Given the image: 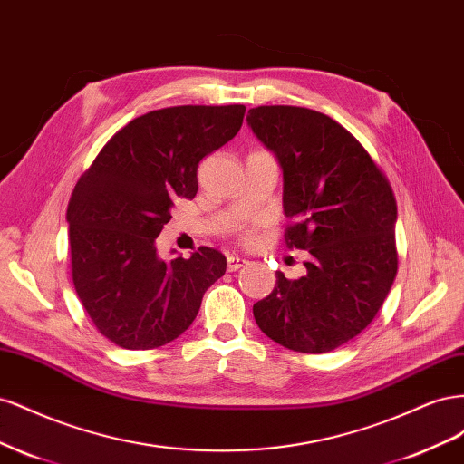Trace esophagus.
<instances>
[{"mask_svg": "<svg viewBox=\"0 0 464 464\" xmlns=\"http://www.w3.org/2000/svg\"><path fill=\"white\" fill-rule=\"evenodd\" d=\"M246 263H247L246 259H240V257L228 256V259H227V269H228L230 273H234V271H237V269H242V266H244Z\"/></svg>", "mask_w": 464, "mask_h": 464, "instance_id": "esophagus-1", "label": "esophagus"}]
</instances>
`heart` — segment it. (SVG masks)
I'll list each match as a JSON object with an SVG mask.
<instances>
[{
    "label": "heart",
    "mask_w": 464,
    "mask_h": 464,
    "mask_svg": "<svg viewBox=\"0 0 464 464\" xmlns=\"http://www.w3.org/2000/svg\"><path fill=\"white\" fill-rule=\"evenodd\" d=\"M240 240L246 247H254L259 240V232L257 227H244L240 228Z\"/></svg>",
    "instance_id": "obj_1"
}]
</instances>
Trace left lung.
Masks as SVG:
<instances>
[{
  "label": "left lung",
  "instance_id": "obj_1",
  "mask_svg": "<svg viewBox=\"0 0 464 464\" xmlns=\"http://www.w3.org/2000/svg\"><path fill=\"white\" fill-rule=\"evenodd\" d=\"M247 123L283 168L286 246L310 254L305 276L276 273L254 317L294 353H331L370 325L397 276L395 195L358 139L321 111L257 106Z\"/></svg>",
  "mask_w": 464,
  "mask_h": 464
}]
</instances>
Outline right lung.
Wrapping results in <instances>:
<instances>
[{"instance_id":"right-lung-1","label":"right lung","mask_w":464,"mask_h":464,"mask_svg":"<svg viewBox=\"0 0 464 464\" xmlns=\"http://www.w3.org/2000/svg\"><path fill=\"white\" fill-rule=\"evenodd\" d=\"M244 104L172 106L121 128L82 174L67 207L72 276L94 327L128 350L159 348L198 317L227 257L201 246L164 261L157 237L176 198L193 199L199 162L240 131Z\"/></svg>"}]
</instances>
